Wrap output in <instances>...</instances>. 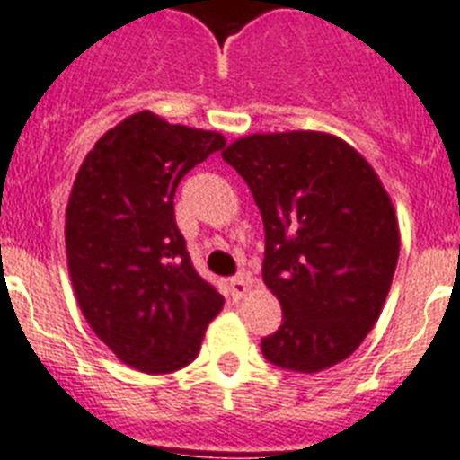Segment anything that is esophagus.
I'll list each match as a JSON object with an SVG mask.
<instances>
[{
	"label": "esophagus",
	"instance_id": "obj_1",
	"mask_svg": "<svg viewBox=\"0 0 460 460\" xmlns=\"http://www.w3.org/2000/svg\"><path fill=\"white\" fill-rule=\"evenodd\" d=\"M249 286H251V279L246 277V274H239V277L230 279L227 288H230V293H233L234 300H239V297H244L246 293H249Z\"/></svg>",
	"mask_w": 460,
	"mask_h": 460
}]
</instances>
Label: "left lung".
<instances>
[{"label": "left lung", "mask_w": 460, "mask_h": 460, "mask_svg": "<svg viewBox=\"0 0 460 460\" xmlns=\"http://www.w3.org/2000/svg\"><path fill=\"white\" fill-rule=\"evenodd\" d=\"M223 160L261 209L262 281L284 309L262 356L302 375L349 358L379 319L398 265V221L379 176L323 132L251 135Z\"/></svg>", "instance_id": "obj_1"}]
</instances>
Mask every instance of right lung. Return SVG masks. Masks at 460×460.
I'll return each mask as SVG.
<instances>
[{
    "mask_svg": "<svg viewBox=\"0 0 460 460\" xmlns=\"http://www.w3.org/2000/svg\"><path fill=\"white\" fill-rule=\"evenodd\" d=\"M218 132L139 111L85 155L66 204V261L85 321L123 363L167 375L195 360L223 296L192 268L176 226L183 176Z\"/></svg>",
    "mask_w": 460,
    "mask_h": 460,
    "instance_id": "1",
    "label": "right lung"
}]
</instances>
